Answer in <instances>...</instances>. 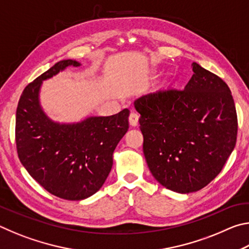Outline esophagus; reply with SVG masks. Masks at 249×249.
Returning a JSON list of instances; mask_svg holds the SVG:
<instances>
[{
	"label": "esophagus",
	"instance_id": "esophagus-1",
	"mask_svg": "<svg viewBox=\"0 0 249 249\" xmlns=\"http://www.w3.org/2000/svg\"><path fill=\"white\" fill-rule=\"evenodd\" d=\"M138 120H140V115L136 112H132L129 115V124L132 126H137Z\"/></svg>",
	"mask_w": 249,
	"mask_h": 249
}]
</instances>
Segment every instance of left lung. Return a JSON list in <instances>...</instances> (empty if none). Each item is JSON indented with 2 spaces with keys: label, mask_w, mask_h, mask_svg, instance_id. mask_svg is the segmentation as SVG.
<instances>
[{
  "label": "left lung",
  "mask_w": 249,
  "mask_h": 249,
  "mask_svg": "<svg viewBox=\"0 0 249 249\" xmlns=\"http://www.w3.org/2000/svg\"><path fill=\"white\" fill-rule=\"evenodd\" d=\"M192 70L183 90H159L134 102L151 175L178 193L199 191L215 178L237 136L230 88L196 62Z\"/></svg>",
  "instance_id": "8db88e82"
}]
</instances>
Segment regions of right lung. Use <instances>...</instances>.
Here are the masks:
<instances>
[{"label":"right lung","instance_id":"right-lung-1","mask_svg":"<svg viewBox=\"0 0 249 249\" xmlns=\"http://www.w3.org/2000/svg\"><path fill=\"white\" fill-rule=\"evenodd\" d=\"M71 66L81 64L58 61L25 88L16 109L15 137L20 162L41 187L61 199L80 201L107 180L113 153L128 129L129 111L73 123L49 119L40 104L41 84Z\"/></svg>","mask_w":249,"mask_h":249}]
</instances>
